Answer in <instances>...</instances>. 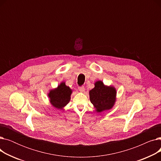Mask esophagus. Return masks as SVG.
<instances>
[{
	"mask_svg": "<svg viewBox=\"0 0 161 161\" xmlns=\"http://www.w3.org/2000/svg\"><path fill=\"white\" fill-rule=\"evenodd\" d=\"M78 89H79V91H80V92H83L84 91H85V87H84L83 86L79 87H78Z\"/></svg>",
	"mask_w": 161,
	"mask_h": 161,
	"instance_id": "obj_1",
	"label": "esophagus"
}]
</instances>
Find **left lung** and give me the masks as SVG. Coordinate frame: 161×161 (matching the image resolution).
Listing matches in <instances>:
<instances>
[{"label":"left lung","mask_w":161,"mask_h":161,"mask_svg":"<svg viewBox=\"0 0 161 161\" xmlns=\"http://www.w3.org/2000/svg\"><path fill=\"white\" fill-rule=\"evenodd\" d=\"M117 91L112 86H105L102 81L95 83V87L89 91L91 103L98 113L109 110L113 108L116 101Z\"/></svg>","instance_id":"8db88e82"}]
</instances>
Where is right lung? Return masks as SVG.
<instances>
[{
	"label": "right lung",
	"mask_w": 161,
	"mask_h": 161,
	"mask_svg": "<svg viewBox=\"0 0 161 161\" xmlns=\"http://www.w3.org/2000/svg\"><path fill=\"white\" fill-rule=\"evenodd\" d=\"M72 93V90L63 81L57 88L50 90L47 95L51 104L55 108L63 109L70 102Z\"/></svg>",
	"instance_id": "add662e5"
}]
</instances>
